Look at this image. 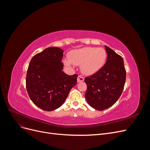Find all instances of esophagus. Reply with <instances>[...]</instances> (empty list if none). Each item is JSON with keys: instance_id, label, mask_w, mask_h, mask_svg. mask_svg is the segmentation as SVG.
<instances>
[{"instance_id": "1", "label": "esophagus", "mask_w": 150, "mask_h": 150, "mask_svg": "<svg viewBox=\"0 0 150 150\" xmlns=\"http://www.w3.org/2000/svg\"><path fill=\"white\" fill-rule=\"evenodd\" d=\"M84 80V77H83L82 76H78V78H77V81H78V83L82 82V81H83Z\"/></svg>"}]
</instances>
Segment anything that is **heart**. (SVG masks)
<instances>
[{
  "label": "heart",
  "mask_w": 150,
  "mask_h": 150,
  "mask_svg": "<svg viewBox=\"0 0 150 150\" xmlns=\"http://www.w3.org/2000/svg\"><path fill=\"white\" fill-rule=\"evenodd\" d=\"M107 54L103 48L87 47L76 50L69 56V61H65L67 66L71 63L76 66H81L83 72L86 74H92L99 70L106 59Z\"/></svg>",
  "instance_id": "1"
}]
</instances>
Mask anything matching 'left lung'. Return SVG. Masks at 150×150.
I'll use <instances>...</instances> for the list:
<instances>
[{
  "label": "left lung",
  "mask_w": 150,
  "mask_h": 150,
  "mask_svg": "<svg viewBox=\"0 0 150 150\" xmlns=\"http://www.w3.org/2000/svg\"><path fill=\"white\" fill-rule=\"evenodd\" d=\"M107 61L94 74L86 77L87 91L85 97L92 108L103 111L112 106L124 89L126 72L123 59L111 48L105 46Z\"/></svg>",
  "instance_id": "1"
}]
</instances>
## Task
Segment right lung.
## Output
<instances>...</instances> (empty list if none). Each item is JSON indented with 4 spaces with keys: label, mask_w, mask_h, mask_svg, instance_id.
Masks as SVG:
<instances>
[{
    "label": "right lung",
    "mask_w": 150,
    "mask_h": 150,
    "mask_svg": "<svg viewBox=\"0 0 150 150\" xmlns=\"http://www.w3.org/2000/svg\"><path fill=\"white\" fill-rule=\"evenodd\" d=\"M63 50L56 47L44 49L33 56L26 76V88L35 105L51 111L64 103L78 74L69 76L62 71Z\"/></svg>",
    "instance_id": "1"
}]
</instances>
